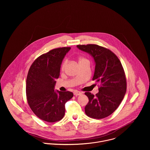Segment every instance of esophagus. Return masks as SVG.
Returning <instances> with one entry per match:
<instances>
[{
    "instance_id": "1",
    "label": "esophagus",
    "mask_w": 150,
    "mask_h": 150,
    "mask_svg": "<svg viewBox=\"0 0 150 150\" xmlns=\"http://www.w3.org/2000/svg\"><path fill=\"white\" fill-rule=\"evenodd\" d=\"M74 95H76V96H77V95H81L82 94V93L80 91H74V92H73Z\"/></svg>"
}]
</instances>
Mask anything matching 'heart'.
Returning a JSON list of instances; mask_svg holds the SVG:
<instances>
[{"mask_svg": "<svg viewBox=\"0 0 150 150\" xmlns=\"http://www.w3.org/2000/svg\"><path fill=\"white\" fill-rule=\"evenodd\" d=\"M86 61H88L85 58H84L83 57L79 58V64H81V63H83L84 62H86ZM66 64H67V61H64V62H63V64H62V70H64V68H65V67L66 66Z\"/></svg>", "mask_w": 150, "mask_h": 150, "instance_id": "obj_1", "label": "heart"}]
</instances>
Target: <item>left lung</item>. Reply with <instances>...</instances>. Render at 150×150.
I'll return each mask as SVG.
<instances>
[{
    "label": "left lung",
    "instance_id": "obj_1",
    "mask_svg": "<svg viewBox=\"0 0 150 150\" xmlns=\"http://www.w3.org/2000/svg\"><path fill=\"white\" fill-rule=\"evenodd\" d=\"M77 47L93 58L95 68L92 80L100 84L95 96L85 93L89 99L86 114L96 119L107 117L118 108L126 93L127 80L122 66L118 57L106 48L96 44Z\"/></svg>",
    "mask_w": 150,
    "mask_h": 150
}]
</instances>
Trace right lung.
<instances>
[{"mask_svg": "<svg viewBox=\"0 0 150 150\" xmlns=\"http://www.w3.org/2000/svg\"><path fill=\"white\" fill-rule=\"evenodd\" d=\"M70 48H58L44 54L29 70L26 84L28 103L34 114L43 121L54 122L62 120L65 103L73 96L71 92L54 90L62 61Z\"/></svg>", "mask_w": 150, "mask_h": 150, "instance_id": "right-lung-1", "label": "right lung"}]
</instances>
